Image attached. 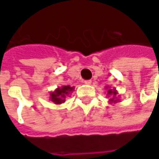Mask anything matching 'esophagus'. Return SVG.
I'll use <instances>...</instances> for the list:
<instances>
[{
	"label": "esophagus",
	"mask_w": 159,
	"mask_h": 159,
	"mask_svg": "<svg viewBox=\"0 0 159 159\" xmlns=\"http://www.w3.org/2000/svg\"><path fill=\"white\" fill-rule=\"evenodd\" d=\"M84 84H87V85H90V84H92V81L91 80H86V81H84Z\"/></svg>",
	"instance_id": "1"
}]
</instances>
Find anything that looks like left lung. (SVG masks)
Returning <instances> with one entry per match:
<instances>
[{
    "instance_id": "left-lung-1",
    "label": "left lung",
    "mask_w": 159,
    "mask_h": 159,
    "mask_svg": "<svg viewBox=\"0 0 159 159\" xmlns=\"http://www.w3.org/2000/svg\"><path fill=\"white\" fill-rule=\"evenodd\" d=\"M106 90H107V97L109 98L108 102L109 104H115V103H117V102H120L121 100H119L120 96L118 95V93L116 89H111V87L107 86L106 87Z\"/></svg>"
}]
</instances>
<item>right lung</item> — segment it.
<instances>
[{
    "label": "right lung",
    "mask_w": 159,
    "mask_h": 159,
    "mask_svg": "<svg viewBox=\"0 0 159 159\" xmlns=\"http://www.w3.org/2000/svg\"><path fill=\"white\" fill-rule=\"evenodd\" d=\"M74 90H75V87H71L70 85H63L61 87H58L55 91L50 93V100L57 105L62 104L65 102L66 97L74 92Z\"/></svg>",
    "instance_id": "right-lung-1"
}]
</instances>
